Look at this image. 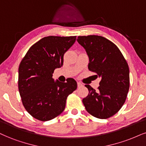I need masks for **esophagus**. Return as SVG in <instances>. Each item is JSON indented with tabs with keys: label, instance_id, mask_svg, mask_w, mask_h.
Here are the masks:
<instances>
[{
	"label": "esophagus",
	"instance_id": "34e87169",
	"mask_svg": "<svg viewBox=\"0 0 146 146\" xmlns=\"http://www.w3.org/2000/svg\"><path fill=\"white\" fill-rule=\"evenodd\" d=\"M77 85H78V87H82V84L81 83V82H77Z\"/></svg>",
	"mask_w": 146,
	"mask_h": 146
}]
</instances>
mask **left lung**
Instances as JSON below:
<instances>
[{"instance_id":"1","label":"left lung","mask_w":146,"mask_h":146,"mask_svg":"<svg viewBox=\"0 0 146 146\" xmlns=\"http://www.w3.org/2000/svg\"><path fill=\"white\" fill-rule=\"evenodd\" d=\"M89 58L88 68L101 77L95 91L89 84V95L82 100L85 109L94 117L106 119L116 114L125 104L129 89V68L119 48L101 36H78Z\"/></svg>"}]
</instances>
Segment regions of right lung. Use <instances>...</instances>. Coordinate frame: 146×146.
Listing matches in <instances>:
<instances>
[{
	"instance_id": "add662e5",
	"label": "right lung",
	"mask_w": 146,
	"mask_h": 146,
	"mask_svg": "<svg viewBox=\"0 0 146 146\" xmlns=\"http://www.w3.org/2000/svg\"><path fill=\"white\" fill-rule=\"evenodd\" d=\"M76 36L44 37L34 44L19 66L18 88L25 109L32 117L47 121L59 116L66 107L68 96L76 89L73 78L66 82L54 81L55 68L64 63L65 53Z\"/></svg>"
}]
</instances>
